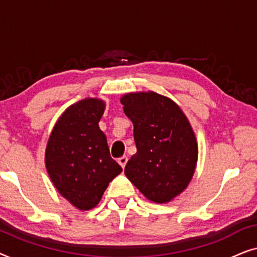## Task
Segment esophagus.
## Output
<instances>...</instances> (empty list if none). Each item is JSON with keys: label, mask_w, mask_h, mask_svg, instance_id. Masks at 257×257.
I'll return each instance as SVG.
<instances>
[{"label": "esophagus", "mask_w": 257, "mask_h": 257, "mask_svg": "<svg viewBox=\"0 0 257 257\" xmlns=\"http://www.w3.org/2000/svg\"><path fill=\"white\" fill-rule=\"evenodd\" d=\"M127 157H121V158H119L118 159V164L120 165V166L122 167V168H125V166H126V164H127Z\"/></svg>", "instance_id": "obj_1"}]
</instances>
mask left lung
Instances as JSON below:
<instances>
[{
	"label": "left lung",
	"mask_w": 257,
	"mask_h": 257,
	"mask_svg": "<svg viewBox=\"0 0 257 257\" xmlns=\"http://www.w3.org/2000/svg\"><path fill=\"white\" fill-rule=\"evenodd\" d=\"M133 122L137 153L125 175L151 201L166 203L187 188L198 163L195 133L180 106L154 91L120 98Z\"/></svg>",
	"instance_id": "1"
}]
</instances>
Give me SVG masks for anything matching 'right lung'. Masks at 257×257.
Segmentation results:
<instances>
[{"mask_svg":"<svg viewBox=\"0 0 257 257\" xmlns=\"http://www.w3.org/2000/svg\"><path fill=\"white\" fill-rule=\"evenodd\" d=\"M105 101L85 98L70 105L52 128L45 168L59 194L79 210L92 209L122 168L112 159L99 128Z\"/></svg>","mask_w":257,"mask_h":257,"instance_id":"add662e5","label":"right lung"}]
</instances>
